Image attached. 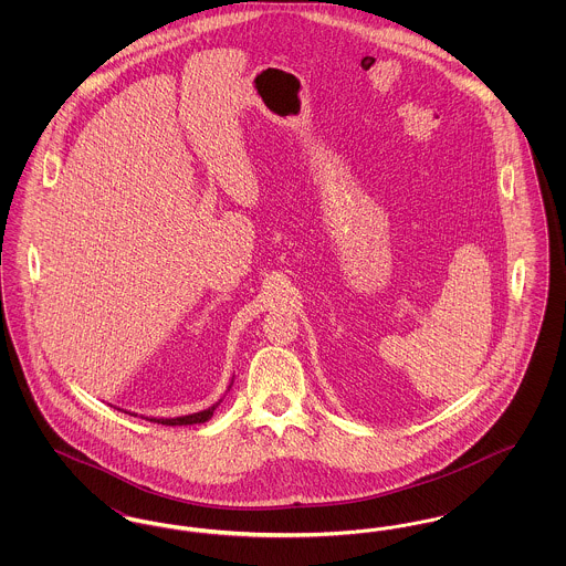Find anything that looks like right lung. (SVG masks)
<instances>
[{"label":"right lung","mask_w":566,"mask_h":566,"mask_svg":"<svg viewBox=\"0 0 566 566\" xmlns=\"http://www.w3.org/2000/svg\"><path fill=\"white\" fill-rule=\"evenodd\" d=\"M233 386V379H231V384H229V388ZM227 388V390H229ZM222 403V399L218 401V403L212 405V407H208V409H203V411H197V413H189V416H178V418H148L146 416V420H150V422H157V424H167V427H187V424H203V422H208L212 416H214L216 407Z\"/></svg>","instance_id":"add662e5"}]
</instances>
